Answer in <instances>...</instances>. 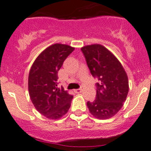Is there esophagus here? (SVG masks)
Here are the masks:
<instances>
[{
  "mask_svg": "<svg viewBox=\"0 0 151 151\" xmlns=\"http://www.w3.org/2000/svg\"><path fill=\"white\" fill-rule=\"evenodd\" d=\"M82 91H83V88H78V89L74 90V91L76 92V93H81Z\"/></svg>",
  "mask_w": 151,
  "mask_h": 151,
  "instance_id": "esophagus-1",
  "label": "esophagus"
}]
</instances>
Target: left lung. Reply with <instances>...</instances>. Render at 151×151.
I'll return each instance as SVG.
<instances>
[{
	"mask_svg": "<svg viewBox=\"0 0 151 151\" xmlns=\"http://www.w3.org/2000/svg\"><path fill=\"white\" fill-rule=\"evenodd\" d=\"M90 73L98 79L96 99L88 101L90 113L99 119L111 118L122 109L129 86L127 73L118 60L100 44L81 48Z\"/></svg>",
	"mask_w": 151,
	"mask_h": 151,
	"instance_id": "obj_1",
	"label": "left lung"
}]
</instances>
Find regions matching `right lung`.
<instances>
[{
    "label": "right lung",
    "instance_id": "obj_1",
    "mask_svg": "<svg viewBox=\"0 0 151 151\" xmlns=\"http://www.w3.org/2000/svg\"><path fill=\"white\" fill-rule=\"evenodd\" d=\"M74 50L69 45H51L37 56L29 70V97L36 109L49 119H59L71 106L73 95L58 88V71Z\"/></svg>",
    "mask_w": 151,
    "mask_h": 151
}]
</instances>
